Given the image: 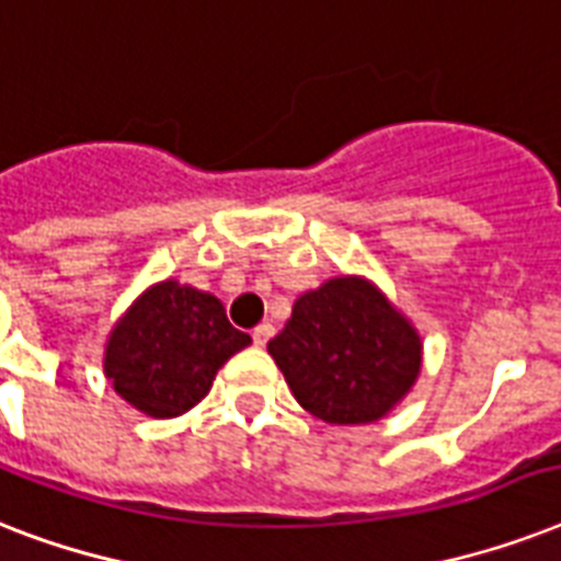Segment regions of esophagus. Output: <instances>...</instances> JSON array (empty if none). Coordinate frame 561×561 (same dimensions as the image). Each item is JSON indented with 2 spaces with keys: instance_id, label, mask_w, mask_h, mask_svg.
Masks as SVG:
<instances>
[{
  "instance_id": "obj_1",
  "label": "esophagus",
  "mask_w": 561,
  "mask_h": 561,
  "mask_svg": "<svg viewBox=\"0 0 561 561\" xmlns=\"http://www.w3.org/2000/svg\"><path fill=\"white\" fill-rule=\"evenodd\" d=\"M273 337V325L271 323H259L253 329V343L255 346H264V343Z\"/></svg>"
}]
</instances>
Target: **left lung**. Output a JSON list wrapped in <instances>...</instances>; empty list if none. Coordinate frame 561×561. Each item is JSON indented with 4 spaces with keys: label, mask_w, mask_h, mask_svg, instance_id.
<instances>
[{
    "label": "left lung",
    "mask_w": 561,
    "mask_h": 561,
    "mask_svg": "<svg viewBox=\"0 0 561 561\" xmlns=\"http://www.w3.org/2000/svg\"><path fill=\"white\" fill-rule=\"evenodd\" d=\"M267 352L299 404L329 425L381 419L422 367L413 325L369 282L352 276L302 294Z\"/></svg>",
    "instance_id": "1"
}]
</instances>
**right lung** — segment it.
I'll return each instance as SVG.
<instances>
[{"label":"right lung","mask_w":561,"mask_h":561,"mask_svg":"<svg viewBox=\"0 0 561 561\" xmlns=\"http://www.w3.org/2000/svg\"><path fill=\"white\" fill-rule=\"evenodd\" d=\"M250 343L220 299L180 282L153 285L113 329L104 373L116 392L148 416L186 413L211 378Z\"/></svg>","instance_id":"right-lung-1"}]
</instances>
